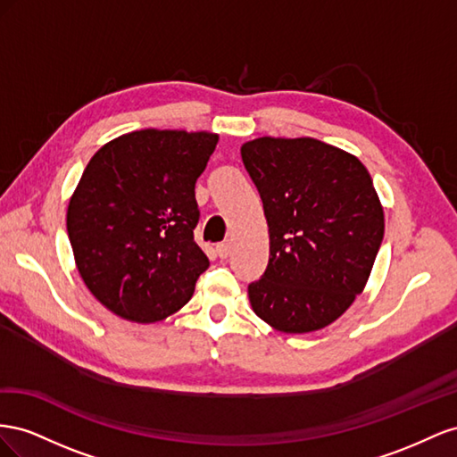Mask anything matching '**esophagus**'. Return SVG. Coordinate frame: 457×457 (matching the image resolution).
<instances>
[{
	"instance_id": "34e87169",
	"label": "esophagus",
	"mask_w": 457,
	"mask_h": 457,
	"mask_svg": "<svg viewBox=\"0 0 457 457\" xmlns=\"http://www.w3.org/2000/svg\"><path fill=\"white\" fill-rule=\"evenodd\" d=\"M216 254H218L220 258H228V254H229V243H220V245H216Z\"/></svg>"
}]
</instances>
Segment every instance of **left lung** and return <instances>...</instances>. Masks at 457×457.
<instances>
[{"instance_id":"8db88e82","label":"left lung","mask_w":457,"mask_h":457,"mask_svg":"<svg viewBox=\"0 0 457 457\" xmlns=\"http://www.w3.org/2000/svg\"><path fill=\"white\" fill-rule=\"evenodd\" d=\"M270 233L264 276L249 285L254 314L283 333L341 318L366 287L385 214L358 156L314 137L243 143Z\"/></svg>"}]
</instances>
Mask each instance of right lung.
I'll return each instance as SVG.
<instances>
[{
	"label": "right lung",
	"instance_id": "right-lung-1",
	"mask_svg": "<svg viewBox=\"0 0 457 457\" xmlns=\"http://www.w3.org/2000/svg\"><path fill=\"white\" fill-rule=\"evenodd\" d=\"M218 134L137 129L87 162L67 211L76 268L112 314L154 323L189 303L208 258L193 239L195 181Z\"/></svg>",
	"mask_w": 457,
	"mask_h": 457
}]
</instances>
